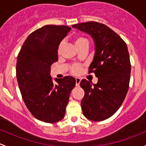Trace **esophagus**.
<instances>
[{
    "instance_id": "esophagus-1",
    "label": "esophagus",
    "mask_w": 146,
    "mask_h": 146,
    "mask_svg": "<svg viewBox=\"0 0 146 146\" xmlns=\"http://www.w3.org/2000/svg\"><path fill=\"white\" fill-rule=\"evenodd\" d=\"M75 80H76V86H79V84H80L81 82V79H79V78H76Z\"/></svg>"
}]
</instances>
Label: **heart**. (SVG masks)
<instances>
[{
  "label": "heart",
  "mask_w": 146,
  "mask_h": 146,
  "mask_svg": "<svg viewBox=\"0 0 146 146\" xmlns=\"http://www.w3.org/2000/svg\"><path fill=\"white\" fill-rule=\"evenodd\" d=\"M72 41L74 44L75 47L78 49V50H80L81 48H87L88 45V40L86 38L83 36L77 35L75 36L73 38ZM63 48V43H60L59 44L58 47V55H60L61 52H62ZM82 70V66L79 64H74L71 66L70 67V72L72 74L76 75L79 74L81 72Z\"/></svg>",
  "instance_id": "1"
}]
</instances>
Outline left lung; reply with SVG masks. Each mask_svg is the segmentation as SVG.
Wrapping results in <instances>:
<instances>
[{"mask_svg": "<svg viewBox=\"0 0 146 146\" xmlns=\"http://www.w3.org/2000/svg\"><path fill=\"white\" fill-rule=\"evenodd\" d=\"M72 27L91 34L95 40V55L88 73L94 72L98 80L96 84L81 81L85 93L81 105L87 119L103 121L117 111L128 91L131 62L127 46L104 24L91 21Z\"/></svg>", "mask_w": 146, "mask_h": 146, "instance_id": "1", "label": "left lung"}]
</instances>
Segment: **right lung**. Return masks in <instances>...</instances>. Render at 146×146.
<instances>
[{"label": "right lung", "instance_id": "add662e5", "mask_svg": "<svg viewBox=\"0 0 146 146\" xmlns=\"http://www.w3.org/2000/svg\"><path fill=\"white\" fill-rule=\"evenodd\" d=\"M70 27L45 25L25 40L17 56L16 76L22 98L33 116L47 123L60 121L76 81L71 76L51 78L50 66L58 61V47Z\"/></svg>", "mask_w": 146, "mask_h": 146}]
</instances>
